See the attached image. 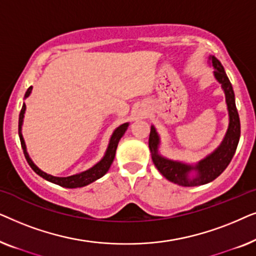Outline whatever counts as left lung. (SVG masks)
I'll return each instance as SVG.
<instances>
[{
    "instance_id": "1",
    "label": "left lung",
    "mask_w": 256,
    "mask_h": 256,
    "mask_svg": "<svg viewBox=\"0 0 256 256\" xmlns=\"http://www.w3.org/2000/svg\"><path fill=\"white\" fill-rule=\"evenodd\" d=\"M210 59L212 60V64L216 68V78L222 84L224 92H225L226 104L230 113L228 130H227L225 138H224L219 148L206 158L200 160L197 166H191L180 162H174V160H169L160 156L157 154V146L160 143V138L155 128L152 127L149 135V148L152 150V162L157 170L168 180L182 185V186H198V185L208 184L220 176L232 160L240 138V118L236 106L232 84H230L228 76H226L222 62L216 57H211ZM191 170H196L198 172V176L192 180L188 178V174Z\"/></svg>"
}]
</instances>
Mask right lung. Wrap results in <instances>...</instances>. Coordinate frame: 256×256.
Returning <instances> with one entry per match:
<instances>
[{
    "mask_svg": "<svg viewBox=\"0 0 256 256\" xmlns=\"http://www.w3.org/2000/svg\"><path fill=\"white\" fill-rule=\"evenodd\" d=\"M31 90H32V86H30L29 88L26 90V98L29 96V94L31 93ZM24 112H26V104H23L22 110H20V118H18V135H20V146H22L24 156H26L28 163H29L31 169H32L37 174H40V177H43L44 180L51 182V183L60 185V186H62V188H68L85 186V185H88L92 183V182L99 180V178L102 177L104 174L107 172L108 169H110L112 163H113V160H114L115 152H116L118 141H120V138L124 136V132L127 130V127H128V124H121L120 127H118L116 129H115V132H113V135H112V138H110V146H108V148H107L106 155H104V158L101 160L99 163L96 164L93 168L84 171V172H82V174H73V176L54 177V176H51V174H45L44 171H42L40 169H38V168L32 163V160H30L29 155H28L26 143H24L22 132H20V128H22V124H23Z\"/></svg>",
    "mask_w": 256,
    "mask_h": 256,
    "instance_id": "right-lung-1",
    "label": "right lung"
}]
</instances>
